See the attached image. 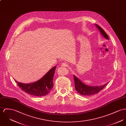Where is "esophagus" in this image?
I'll return each mask as SVG.
<instances>
[{
  "mask_svg": "<svg viewBox=\"0 0 126 126\" xmlns=\"http://www.w3.org/2000/svg\"><path fill=\"white\" fill-rule=\"evenodd\" d=\"M61 66H62V67H67V66H68V64L67 63H66L63 62V63H62Z\"/></svg>",
  "mask_w": 126,
  "mask_h": 126,
  "instance_id": "34e87169",
  "label": "esophagus"
}]
</instances>
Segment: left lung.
Returning a JSON list of instances; mask_svg holds the SVG:
<instances>
[{"label":"left lung","mask_w":126,"mask_h":126,"mask_svg":"<svg viewBox=\"0 0 126 126\" xmlns=\"http://www.w3.org/2000/svg\"><path fill=\"white\" fill-rule=\"evenodd\" d=\"M96 27L99 30L101 35L106 39L109 40L108 36L107 35L104 30L98 26L97 24H95ZM74 79L75 82V89L78 93L81 95L87 96V95H91L94 94H97L103 89L104 88L107 84V82L106 84L101 85V86H89L87 84L84 83L80 79L77 77L75 75H74Z\"/></svg>","instance_id":"1"}]
</instances>
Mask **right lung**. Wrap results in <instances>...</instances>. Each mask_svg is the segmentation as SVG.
I'll use <instances>...</instances> for the list:
<instances>
[{
  "label": "right lung",
  "mask_w": 126,
  "mask_h": 126,
  "mask_svg": "<svg viewBox=\"0 0 126 126\" xmlns=\"http://www.w3.org/2000/svg\"><path fill=\"white\" fill-rule=\"evenodd\" d=\"M57 67L54 66L37 81L30 83H23L15 80L20 89L29 94L35 96L47 95L52 89L53 78Z\"/></svg>",
  "instance_id": "right-lung-1"
}]
</instances>
